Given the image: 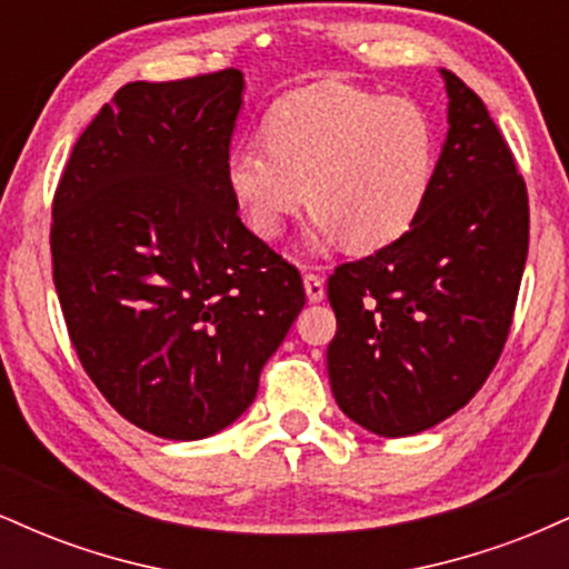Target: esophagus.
<instances>
[{
	"mask_svg": "<svg viewBox=\"0 0 569 569\" xmlns=\"http://www.w3.org/2000/svg\"><path fill=\"white\" fill-rule=\"evenodd\" d=\"M305 293L310 302H321L326 297V286H323V278L321 276H305Z\"/></svg>",
	"mask_w": 569,
	"mask_h": 569,
	"instance_id": "34e87169",
	"label": "esophagus"
}]
</instances>
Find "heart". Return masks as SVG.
Listing matches in <instances>:
<instances>
[{
	"label": "heart",
	"mask_w": 569,
	"mask_h": 569,
	"mask_svg": "<svg viewBox=\"0 0 569 569\" xmlns=\"http://www.w3.org/2000/svg\"><path fill=\"white\" fill-rule=\"evenodd\" d=\"M264 141L227 154V187L248 230L276 240L312 208V248L356 253L390 246L415 224L436 176V126L420 103L345 82L293 90L272 107Z\"/></svg>",
	"instance_id": "obj_1"
}]
</instances>
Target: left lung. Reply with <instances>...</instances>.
<instances>
[{"label":"left lung","instance_id":"1","mask_svg":"<svg viewBox=\"0 0 569 569\" xmlns=\"http://www.w3.org/2000/svg\"><path fill=\"white\" fill-rule=\"evenodd\" d=\"M447 139L420 217L329 278L326 352L339 409L377 436H415L466 407L498 363L530 243L525 179L485 101L452 71Z\"/></svg>","mask_w":569,"mask_h":569}]
</instances>
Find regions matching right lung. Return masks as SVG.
<instances>
[{
    "instance_id": "obj_1",
    "label": "right lung",
    "mask_w": 569,
    "mask_h": 569,
    "mask_svg": "<svg viewBox=\"0 0 569 569\" xmlns=\"http://www.w3.org/2000/svg\"><path fill=\"white\" fill-rule=\"evenodd\" d=\"M243 90L238 69L126 84L56 189L71 345L103 398L160 439L232 426L305 307L299 270L240 221L227 187Z\"/></svg>"
}]
</instances>
